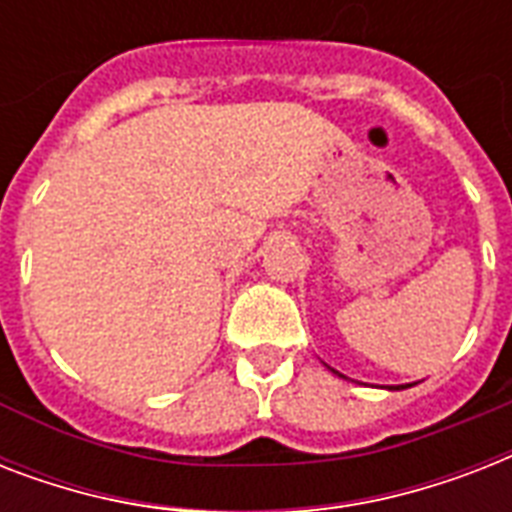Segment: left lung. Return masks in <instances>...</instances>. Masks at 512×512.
I'll return each mask as SVG.
<instances>
[{
    "label": "left lung",
    "mask_w": 512,
    "mask_h": 512,
    "mask_svg": "<svg viewBox=\"0 0 512 512\" xmlns=\"http://www.w3.org/2000/svg\"><path fill=\"white\" fill-rule=\"evenodd\" d=\"M340 377H342V374H340ZM404 388H409V385H390L388 390H404Z\"/></svg>",
    "instance_id": "8db88e82"
}]
</instances>
